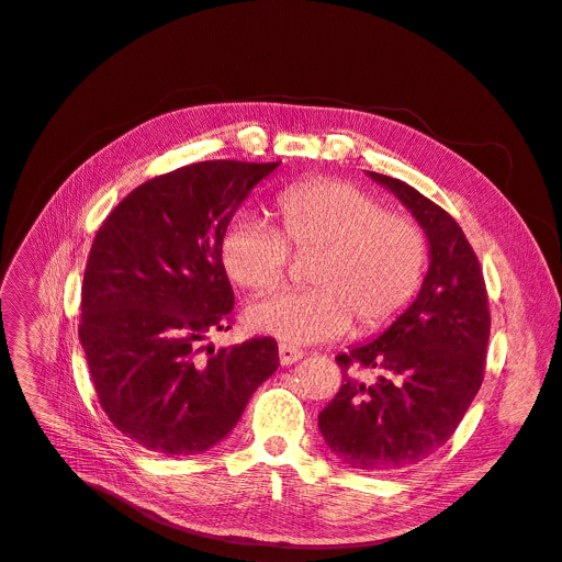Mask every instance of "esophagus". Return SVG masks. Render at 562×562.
<instances>
[{
	"mask_svg": "<svg viewBox=\"0 0 562 562\" xmlns=\"http://www.w3.org/2000/svg\"><path fill=\"white\" fill-rule=\"evenodd\" d=\"M302 357H304V352L300 350V347H295V345H285V342H281V345H279V361H281V366L297 363Z\"/></svg>",
	"mask_w": 562,
	"mask_h": 562,
	"instance_id": "34e87169",
	"label": "esophagus"
}]
</instances>
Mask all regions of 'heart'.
Returning <instances> with one entry per match:
<instances>
[{
	"label": "heart",
	"instance_id": "1",
	"mask_svg": "<svg viewBox=\"0 0 562 562\" xmlns=\"http://www.w3.org/2000/svg\"><path fill=\"white\" fill-rule=\"evenodd\" d=\"M283 233L256 215H237L222 237L228 277L247 290H270L288 270L290 247L319 249L311 290H281L247 308L256 334L288 345L334 340L352 329H382L403 313L423 283L427 239L416 222L386 212L342 180L304 182L277 201ZM286 237L283 238L282 235Z\"/></svg>",
	"mask_w": 562,
	"mask_h": 562
}]
</instances>
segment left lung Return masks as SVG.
<instances>
[{"instance_id":"8db88e82","label":"left lung","mask_w":562,"mask_h":562,"mask_svg":"<svg viewBox=\"0 0 562 562\" xmlns=\"http://www.w3.org/2000/svg\"><path fill=\"white\" fill-rule=\"evenodd\" d=\"M423 228L430 265L414 302L372 340L336 357L345 370L317 427L334 456L361 471H397L430 458L483 384L490 308L480 262L460 224L407 182L366 171ZM352 364L381 370L361 383Z\"/></svg>"}]
</instances>
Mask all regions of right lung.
<instances>
[{
	"label": "right lung",
	"instance_id": "right-lung-1",
	"mask_svg": "<svg viewBox=\"0 0 562 562\" xmlns=\"http://www.w3.org/2000/svg\"><path fill=\"white\" fill-rule=\"evenodd\" d=\"M279 165L212 159L157 176L130 192L93 239L79 340L104 414L157 456L217 446L279 368L270 336L212 347L210 357L199 347L226 327L235 304L222 237Z\"/></svg>",
	"mask_w": 562,
	"mask_h": 562
}]
</instances>
